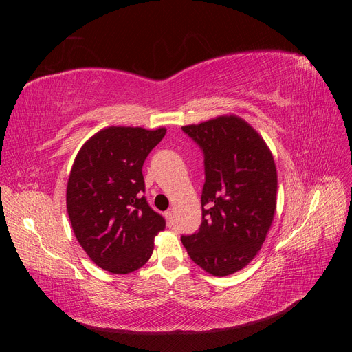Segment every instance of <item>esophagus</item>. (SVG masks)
I'll return each mask as SVG.
<instances>
[{
    "instance_id": "esophagus-1",
    "label": "esophagus",
    "mask_w": 352,
    "mask_h": 352,
    "mask_svg": "<svg viewBox=\"0 0 352 352\" xmlns=\"http://www.w3.org/2000/svg\"><path fill=\"white\" fill-rule=\"evenodd\" d=\"M164 216H166V219H167V223H168V225H173V220H175V211H173V208L167 210Z\"/></svg>"
}]
</instances>
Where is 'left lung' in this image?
I'll use <instances>...</instances> for the list:
<instances>
[{"mask_svg": "<svg viewBox=\"0 0 352 352\" xmlns=\"http://www.w3.org/2000/svg\"><path fill=\"white\" fill-rule=\"evenodd\" d=\"M204 155L202 220L182 243L199 267L228 276L245 267L272 226L278 173L263 138L235 116L184 126Z\"/></svg>", "mask_w": 352, "mask_h": 352, "instance_id": "left-lung-1", "label": "left lung"}]
</instances>
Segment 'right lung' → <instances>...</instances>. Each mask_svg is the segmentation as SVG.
Wrapping results in <instances>:
<instances>
[{
	"label": "right lung",
	"mask_w": 352,
	"mask_h": 352,
	"mask_svg": "<svg viewBox=\"0 0 352 352\" xmlns=\"http://www.w3.org/2000/svg\"><path fill=\"white\" fill-rule=\"evenodd\" d=\"M166 129L111 126L82 146L67 184V212L80 247L114 274L150 260L166 220L148 204L142 166Z\"/></svg>",
	"instance_id": "right-lung-1"
}]
</instances>
